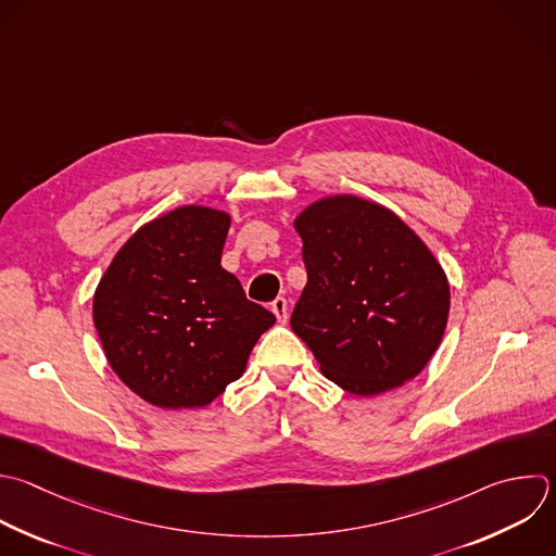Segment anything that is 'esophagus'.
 I'll use <instances>...</instances> for the list:
<instances>
[{
	"mask_svg": "<svg viewBox=\"0 0 556 556\" xmlns=\"http://www.w3.org/2000/svg\"><path fill=\"white\" fill-rule=\"evenodd\" d=\"M271 313L276 315V319H278L280 324H287V319H289L287 300H285V298H276V300L271 302Z\"/></svg>",
	"mask_w": 556,
	"mask_h": 556,
	"instance_id": "34e87169",
	"label": "esophagus"
}]
</instances>
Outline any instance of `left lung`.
<instances>
[{
	"instance_id": "8db88e82",
	"label": "left lung",
	"mask_w": 556,
	"mask_h": 556,
	"mask_svg": "<svg viewBox=\"0 0 556 556\" xmlns=\"http://www.w3.org/2000/svg\"><path fill=\"white\" fill-rule=\"evenodd\" d=\"M306 287L291 328L321 374L354 395H378L415 378L437 352L450 313L445 271L389 208L330 195L293 222Z\"/></svg>"
}]
</instances>
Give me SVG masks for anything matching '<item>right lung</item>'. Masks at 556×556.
Instances as JSON below:
<instances>
[{
	"mask_svg": "<svg viewBox=\"0 0 556 556\" xmlns=\"http://www.w3.org/2000/svg\"><path fill=\"white\" fill-rule=\"evenodd\" d=\"M230 215L180 206L141 226L93 295V321L122 382L161 408H200L241 378L276 317L222 267Z\"/></svg>",
	"mask_w": 556,
	"mask_h": 556,
	"instance_id": "add662e5",
	"label": "right lung"
}]
</instances>
